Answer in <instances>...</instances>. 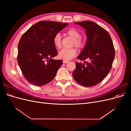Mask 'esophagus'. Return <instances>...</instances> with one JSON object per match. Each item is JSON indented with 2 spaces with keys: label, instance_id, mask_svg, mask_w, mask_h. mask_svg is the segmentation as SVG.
I'll use <instances>...</instances> for the list:
<instances>
[{
  "label": "esophagus",
  "instance_id": "1",
  "mask_svg": "<svg viewBox=\"0 0 131 131\" xmlns=\"http://www.w3.org/2000/svg\"><path fill=\"white\" fill-rule=\"evenodd\" d=\"M63 63H68L69 62V61H66V60H63Z\"/></svg>",
  "mask_w": 131,
  "mask_h": 131
}]
</instances>
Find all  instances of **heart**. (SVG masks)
I'll list each match as a JSON object with an SVG mask.
<instances>
[{"mask_svg": "<svg viewBox=\"0 0 131 131\" xmlns=\"http://www.w3.org/2000/svg\"><path fill=\"white\" fill-rule=\"evenodd\" d=\"M67 34L74 39V44L79 48H82L84 46V41L80 38L81 34L79 31L75 29H70L67 31ZM53 42L54 46L57 49L61 46V35L60 33H57L54 35L53 38ZM77 50L74 48L62 49L58 53V57L64 60L68 61L76 56Z\"/></svg>", "mask_w": 131, "mask_h": 131, "instance_id": "b5f03b06", "label": "heart"}]
</instances>
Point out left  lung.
Instances as JSON below:
<instances>
[{"mask_svg": "<svg viewBox=\"0 0 131 131\" xmlns=\"http://www.w3.org/2000/svg\"><path fill=\"white\" fill-rule=\"evenodd\" d=\"M85 29L87 40L77 58L89 62H76L73 77L85 87L95 86L103 80L112 69L115 49L110 35L105 29L90 21L74 23Z\"/></svg>", "mask_w": 131, "mask_h": 131, "instance_id": "8db88e82", "label": "left lung"}]
</instances>
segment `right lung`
<instances>
[{"instance_id":"1","label":"right lung","mask_w":131,"mask_h":131,"mask_svg":"<svg viewBox=\"0 0 131 131\" xmlns=\"http://www.w3.org/2000/svg\"><path fill=\"white\" fill-rule=\"evenodd\" d=\"M68 25L66 23L41 21L23 34L18 45L17 62L23 75L30 84L43 86L56 76L63 61L52 59L58 54L53 38Z\"/></svg>"}]
</instances>
